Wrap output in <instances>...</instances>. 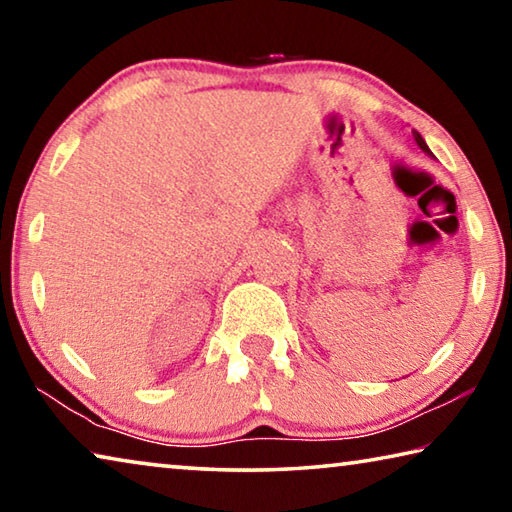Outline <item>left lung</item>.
<instances>
[{
    "label": "left lung",
    "instance_id": "obj_1",
    "mask_svg": "<svg viewBox=\"0 0 512 512\" xmlns=\"http://www.w3.org/2000/svg\"><path fill=\"white\" fill-rule=\"evenodd\" d=\"M413 140H415V144H418V146H420V149H422L424 153H427V155H431V151H429V146H427V142H424V140H422V135H420L418 131H413Z\"/></svg>",
    "mask_w": 512,
    "mask_h": 512
}]
</instances>
